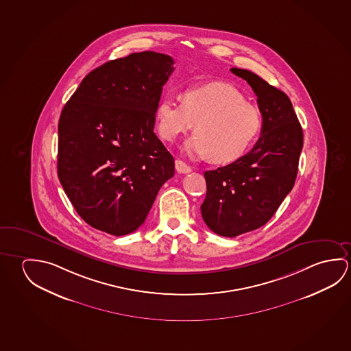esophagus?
<instances>
[{
    "label": "esophagus",
    "mask_w": 351,
    "mask_h": 351,
    "mask_svg": "<svg viewBox=\"0 0 351 351\" xmlns=\"http://www.w3.org/2000/svg\"><path fill=\"white\" fill-rule=\"evenodd\" d=\"M175 167H176V171L180 173H191V167H189L186 162L181 160L175 161Z\"/></svg>",
    "instance_id": "34e87169"
}]
</instances>
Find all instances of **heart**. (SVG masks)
<instances>
[{"mask_svg":"<svg viewBox=\"0 0 351 351\" xmlns=\"http://www.w3.org/2000/svg\"><path fill=\"white\" fill-rule=\"evenodd\" d=\"M182 104L161 99L156 106L158 131L173 142L189 132L195 123V134L184 145L191 156L229 164L240 159L257 138L262 121L258 109L245 101L242 93L225 82L187 88Z\"/></svg>","mask_w":351,"mask_h":351,"instance_id":"heart-1","label":"heart"}]
</instances>
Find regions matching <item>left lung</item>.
<instances>
[{
    "label": "left lung",
    "instance_id": "left-lung-1",
    "mask_svg": "<svg viewBox=\"0 0 351 351\" xmlns=\"http://www.w3.org/2000/svg\"><path fill=\"white\" fill-rule=\"evenodd\" d=\"M247 82L262 114V131L247 154L204 173L207 195L202 218L210 230L235 237L269 220L293 190L304 133L285 93L247 69H230Z\"/></svg>",
    "mask_w": 351,
    "mask_h": 351
}]
</instances>
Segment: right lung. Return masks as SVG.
<instances>
[{
	"label": "right lung",
	"instance_id": "right-lung-1",
	"mask_svg": "<svg viewBox=\"0 0 351 351\" xmlns=\"http://www.w3.org/2000/svg\"><path fill=\"white\" fill-rule=\"evenodd\" d=\"M173 58L134 52L84 77L58 121V173L75 212L110 235L143 224L173 158L154 133Z\"/></svg>",
	"mask_w": 351,
	"mask_h": 351
}]
</instances>
